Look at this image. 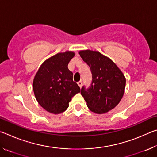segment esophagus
<instances>
[{
	"instance_id": "1",
	"label": "esophagus",
	"mask_w": 157,
	"mask_h": 157,
	"mask_svg": "<svg viewBox=\"0 0 157 157\" xmlns=\"http://www.w3.org/2000/svg\"><path fill=\"white\" fill-rule=\"evenodd\" d=\"M78 86L80 87V88H82V81H79V82H78Z\"/></svg>"
}]
</instances>
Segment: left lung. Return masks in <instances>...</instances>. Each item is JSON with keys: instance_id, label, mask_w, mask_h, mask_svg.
Returning <instances> with one entry per match:
<instances>
[{"instance_id": "obj_1", "label": "left lung", "mask_w": 157, "mask_h": 157, "mask_svg": "<svg viewBox=\"0 0 157 157\" xmlns=\"http://www.w3.org/2000/svg\"><path fill=\"white\" fill-rule=\"evenodd\" d=\"M79 54L92 73L91 86L88 89L82 86L81 94L93 112L107 113L116 107L123 98L125 77L112 60L98 51L81 50Z\"/></svg>"}]
</instances>
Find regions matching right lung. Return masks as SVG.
I'll return each mask as SVG.
<instances>
[{
	"instance_id": "right-lung-1",
	"label": "right lung",
	"mask_w": 157,
	"mask_h": 157,
	"mask_svg": "<svg viewBox=\"0 0 157 157\" xmlns=\"http://www.w3.org/2000/svg\"><path fill=\"white\" fill-rule=\"evenodd\" d=\"M74 55L72 51L57 53L45 61L34 76V95L39 104L50 113L65 111L71 98L80 92V88L73 80V73L68 68Z\"/></svg>"
}]
</instances>
